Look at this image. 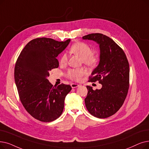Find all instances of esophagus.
<instances>
[{"mask_svg": "<svg viewBox=\"0 0 149 149\" xmlns=\"http://www.w3.org/2000/svg\"><path fill=\"white\" fill-rule=\"evenodd\" d=\"M70 86L72 88H75L79 87V85H78V84H76V83H71Z\"/></svg>", "mask_w": 149, "mask_h": 149, "instance_id": "obj_1", "label": "esophagus"}]
</instances>
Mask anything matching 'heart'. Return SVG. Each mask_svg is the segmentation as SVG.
Segmentation results:
<instances>
[{
	"mask_svg": "<svg viewBox=\"0 0 149 149\" xmlns=\"http://www.w3.org/2000/svg\"><path fill=\"white\" fill-rule=\"evenodd\" d=\"M70 52L79 56L83 63L89 68L95 67L97 64L99 58L95 53L92 52V49L89 45L83 42H78L74 44L70 49ZM68 61L66 54H63L60 59L61 64H65ZM86 72L81 69H70L68 70L67 75L69 79L74 81H80Z\"/></svg>",
	"mask_w": 149,
	"mask_h": 149,
	"instance_id": "heart-1",
	"label": "heart"
}]
</instances>
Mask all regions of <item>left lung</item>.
<instances>
[{
  "instance_id": "left-lung-1",
  "label": "left lung",
  "mask_w": 149,
  "mask_h": 149,
  "mask_svg": "<svg viewBox=\"0 0 149 149\" xmlns=\"http://www.w3.org/2000/svg\"><path fill=\"white\" fill-rule=\"evenodd\" d=\"M99 44V65L93 71L88 81H99L102 87L88 90L85 99L89 113L98 118H107L117 112L128 94L130 68L125 54L112 39L101 33H91L82 37Z\"/></svg>"
}]
</instances>
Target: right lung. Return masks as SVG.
<instances>
[{
  "instance_id": "add662e5",
  "label": "right lung",
  "mask_w": 149,
  "mask_h": 149,
  "mask_svg": "<svg viewBox=\"0 0 149 149\" xmlns=\"http://www.w3.org/2000/svg\"><path fill=\"white\" fill-rule=\"evenodd\" d=\"M70 41L34 39L24 47L16 62L15 80L19 99L26 111L38 120L54 121L63 111L64 99L72 88L63 83L54 86L47 77L50 70L59 66L56 57Z\"/></svg>"
}]
</instances>
